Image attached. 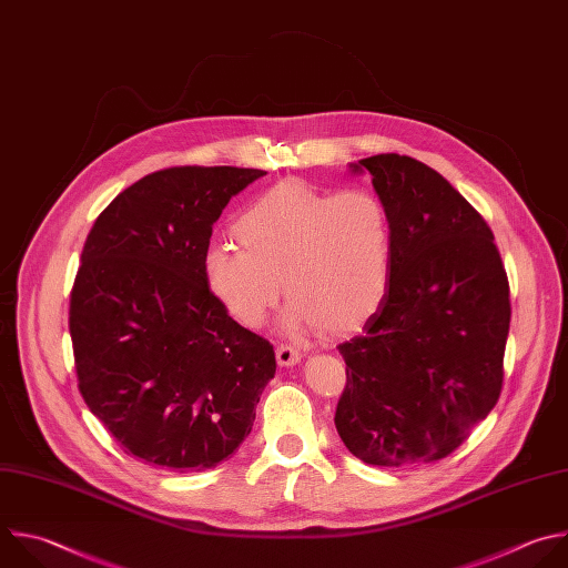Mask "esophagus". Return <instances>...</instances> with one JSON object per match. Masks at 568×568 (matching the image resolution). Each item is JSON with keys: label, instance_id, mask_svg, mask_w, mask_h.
Segmentation results:
<instances>
[{"label": "esophagus", "instance_id": "1", "mask_svg": "<svg viewBox=\"0 0 568 568\" xmlns=\"http://www.w3.org/2000/svg\"><path fill=\"white\" fill-rule=\"evenodd\" d=\"M298 358H301V352H298L296 347H292V345H287V343H281V345L276 347V361H278V365H294Z\"/></svg>", "mask_w": 568, "mask_h": 568}]
</instances>
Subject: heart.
Segmentation results:
<instances>
[{"label":"heart","instance_id":"obj_1","mask_svg":"<svg viewBox=\"0 0 568 568\" xmlns=\"http://www.w3.org/2000/svg\"><path fill=\"white\" fill-rule=\"evenodd\" d=\"M241 247L210 245L203 256L207 290L245 327H261L285 296L287 325H318L343 334L382 307L393 276V219L365 186L323 192L281 182L234 223Z\"/></svg>","mask_w":568,"mask_h":568}]
</instances>
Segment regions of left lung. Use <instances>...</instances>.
I'll return each instance as SVG.
<instances>
[{"label": "left lung", "instance_id": "obj_1", "mask_svg": "<svg viewBox=\"0 0 568 568\" xmlns=\"http://www.w3.org/2000/svg\"><path fill=\"white\" fill-rule=\"evenodd\" d=\"M393 219L388 294L338 343L345 388L334 426L372 466L455 453L504 384L510 287L481 214L428 164L399 153L358 160Z\"/></svg>", "mask_w": 568, "mask_h": 568}]
</instances>
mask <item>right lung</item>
Segmentation results:
<instances>
[{
	"mask_svg": "<svg viewBox=\"0 0 568 568\" xmlns=\"http://www.w3.org/2000/svg\"><path fill=\"white\" fill-rule=\"evenodd\" d=\"M261 169L153 171L95 219L69 305L78 388L126 455L207 470L250 435L274 345L205 285L214 223Z\"/></svg>",
	"mask_w": 568,
	"mask_h": 568,
	"instance_id": "right-lung-1",
	"label": "right lung"
}]
</instances>
